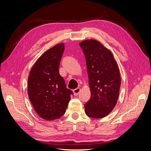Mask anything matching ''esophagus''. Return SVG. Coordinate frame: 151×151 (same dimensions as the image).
<instances>
[{
    "label": "esophagus",
    "mask_w": 151,
    "mask_h": 151,
    "mask_svg": "<svg viewBox=\"0 0 151 151\" xmlns=\"http://www.w3.org/2000/svg\"><path fill=\"white\" fill-rule=\"evenodd\" d=\"M80 91H81V88H77L76 89H74V95H76V96L78 95V94L80 93Z\"/></svg>",
    "instance_id": "34e87169"
}]
</instances>
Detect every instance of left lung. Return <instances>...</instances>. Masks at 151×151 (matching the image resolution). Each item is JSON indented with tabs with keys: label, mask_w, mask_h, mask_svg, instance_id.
I'll use <instances>...</instances> for the list:
<instances>
[{
	"label": "left lung",
	"mask_w": 151,
	"mask_h": 151,
	"mask_svg": "<svg viewBox=\"0 0 151 151\" xmlns=\"http://www.w3.org/2000/svg\"><path fill=\"white\" fill-rule=\"evenodd\" d=\"M86 61L91 96L84 104L87 115L94 118L107 116L115 106L121 84L120 70L112 53L97 40L79 44Z\"/></svg>",
	"instance_id": "8db88e82"
}]
</instances>
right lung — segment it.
I'll list each match as a JSON object with an SVG mask.
<instances>
[{
	"instance_id": "1",
	"label": "right lung",
	"mask_w": 151,
	"mask_h": 151,
	"mask_svg": "<svg viewBox=\"0 0 151 151\" xmlns=\"http://www.w3.org/2000/svg\"><path fill=\"white\" fill-rule=\"evenodd\" d=\"M64 49V44L60 43L48 50L36 60L28 77L29 99L38 115L46 120L64 115L73 94L59 74Z\"/></svg>"
}]
</instances>
